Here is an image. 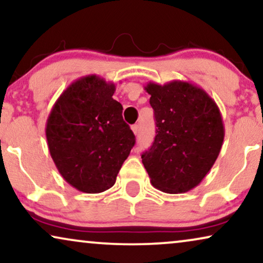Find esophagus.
Listing matches in <instances>:
<instances>
[{"label":"esophagus","mask_w":263,"mask_h":263,"mask_svg":"<svg viewBox=\"0 0 263 263\" xmlns=\"http://www.w3.org/2000/svg\"><path fill=\"white\" fill-rule=\"evenodd\" d=\"M132 130H133V133H134L135 135H138V133H139V125H138V124L132 125Z\"/></svg>","instance_id":"obj_1"}]
</instances>
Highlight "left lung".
I'll return each mask as SVG.
<instances>
[{"mask_svg":"<svg viewBox=\"0 0 263 263\" xmlns=\"http://www.w3.org/2000/svg\"><path fill=\"white\" fill-rule=\"evenodd\" d=\"M156 118L153 145L142 164L154 188L167 194L197 186L213 166L225 136L220 110L207 92L174 80L145 86Z\"/></svg>","mask_w":263,"mask_h":263,"instance_id":"obj_1","label":"left lung"}]
</instances>
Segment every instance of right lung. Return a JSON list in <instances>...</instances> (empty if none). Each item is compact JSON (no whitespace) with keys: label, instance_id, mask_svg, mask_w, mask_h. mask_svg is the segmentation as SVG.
<instances>
[{"label":"right lung","instance_id":"add662e5","mask_svg":"<svg viewBox=\"0 0 263 263\" xmlns=\"http://www.w3.org/2000/svg\"><path fill=\"white\" fill-rule=\"evenodd\" d=\"M114 82L98 75L80 78L64 89L46 121V141L64 181L86 194L116 182L135 136L123 121Z\"/></svg>","mask_w":263,"mask_h":263}]
</instances>
